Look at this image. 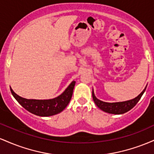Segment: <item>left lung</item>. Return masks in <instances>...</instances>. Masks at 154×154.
<instances>
[{"label":"left lung","mask_w":154,"mask_h":154,"mask_svg":"<svg viewBox=\"0 0 154 154\" xmlns=\"http://www.w3.org/2000/svg\"><path fill=\"white\" fill-rule=\"evenodd\" d=\"M146 87L145 89L141 92L140 95H137V97L133 99L127 100V101L123 102H116V103H107V102H103L102 100L96 98L95 96L94 92H92V95H93V99L94 100L95 105L97 106L102 111H105L106 113H109V114H124L125 112H128L130 109H132L137 104L139 100L142 97L143 94L144 93L145 91H146Z\"/></svg>","instance_id":"1"}]
</instances>
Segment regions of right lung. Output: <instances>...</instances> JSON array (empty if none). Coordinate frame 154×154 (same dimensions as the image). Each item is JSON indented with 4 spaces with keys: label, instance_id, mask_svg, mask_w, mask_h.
<instances>
[{
    "label": "right lung",
    "instance_id": "right-lung-1",
    "mask_svg": "<svg viewBox=\"0 0 154 154\" xmlns=\"http://www.w3.org/2000/svg\"><path fill=\"white\" fill-rule=\"evenodd\" d=\"M75 85V81H72L62 94L48 100L26 99L16 94L11 88L10 89L15 99L29 112L37 116H49L59 114L66 107L72 98Z\"/></svg>",
    "mask_w": 154,
    "mask_h": 154
}]
</instances>
